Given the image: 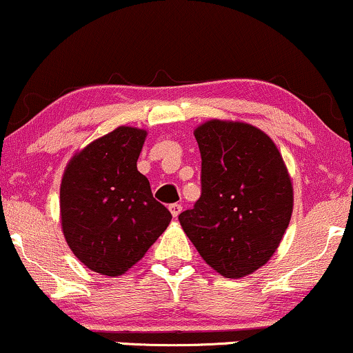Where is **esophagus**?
Returning <instances> with one entry per match:
<instances>
[{
	"label": "esophagus",
	"mask_w": 353,
	"mask_h": 353,
	"mask_svg": "<svg viewBox=\"0 0 353 353\" xmlns=\"http://www.w3.org/2000/svg\"><path fill=\"white\" fill-rule=\"evenodd\" d=\"M168 210H170V212H172L173 217H178V216H180L181 210H183V206H181V204H178V203H173V204H170Z\"/></svg>",
	"instance_id": "obj_1"
}]
</instances>
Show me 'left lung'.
Wrapping results in <instances>:
<instances>
[{
    "label": "left lung",
    "mask_w": 353,
    "mask_h": 353,
    "mask_svg": "<svg viewBox=\"0 0 353 353\" xmlns=\"http://www.w3.org/2000/svg\"><path fill=\"white\" fill-rule=\"evenodd\" d=\"M194 137L201 196L178 221L212 270L247 276L272 259L290 224L288 168L276 143L252 124L211 119L194 129Z\"/></svg>",
    "instance_id": "left-lung-1"
}]
</instances>
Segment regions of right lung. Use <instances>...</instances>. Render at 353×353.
<instances>
[{"mask_svg": "<svg viewBox=\"0 0 353 353\" xmlns=\"http://www.w3.org/2000/svg\"><path fill=\"white\" fill-rule=\"evenodd\" d=\"M145 137V129L119 125L75 152L65 167L60 183L62 232L91 272L123 275L172 221L137 170Z\"/></svg>", "mask_w": 353, "mask_h": 353, "instance_id": "right-lung-1", "label": "right lung"}]
</instances>
